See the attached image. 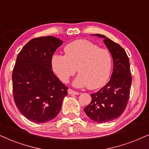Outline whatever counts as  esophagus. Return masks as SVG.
<instances>
[{"label":"esophagus","instance_id":"esophagus-1","mask_svg":"<svg viewBox=\"0 0 149 149\" xmlns=\"http://www.w3.org/2000/svg\"><path fill=\"white\" fill-rule=\"evenodd\" d=\"M68 93L69 95H79V93L73 91V90H72V89L68 90Z\"/></svg>","mask_w":149,"mask_h":149}]
</instances>
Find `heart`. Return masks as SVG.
Listing matches in <instances>:
<instances>
[{"mask_svg": "<svg viewBox=\"0 0 149 149\" xmlns=\"http://www.w3.org/2000/svg\"><path fill=\"white\" fill-rule=\"evenodd\" d=\"M64 55H54L51 61L52 70L63 83L70 77L79 74L73 81L77 87L87 86L90 90L97 89L106 84L113 65L111 55L107 49L85 39L76 40L65 45Z\"/></svg>", "mask_w": 149, "mask_h": 149, "instance_id": "heart-1", "label": "heart"}]
</instances>
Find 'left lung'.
Instances as JSON below:
<instances>
[{"label": "left lung", "mask_w": 149, "mask_h": 149, "mask_svg": "<svg viewBox=\"0 0 149 149\" xmlns=\"http://www.w3.org/2000/svg\"><path fill=\"white\" fill-rule=\"evenodd\" d=\"M92 35L104 38L113 57V70L107 84L91 94V102L84 111L94 122L105 123L118 118L127 105L132 81L130 62L125 50L119 44L102 34Z\"/></svg>", "instance_id": "left-lung-1"}]
</instances>
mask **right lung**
I'll use <instances>...</instances> for the list:
<instances>
[{
	"label": "right lung",
	"instance_id": "1",
	"mask_svg": "<svg viewBox=\"0 0 149 149\" xmlns=\"http://www.w3.org/2000/svg\"><path fill=\"white\" fill-rule=\"evenodd\" d=\"M63 41L52 36L31 40L18 54L12 73L14 99L27 119L45 123L59 113L68 88L52 70L51 61Z\"/></svg>",
	"mask_w": 149,
	"mask_h": 149
}]
</instances>
